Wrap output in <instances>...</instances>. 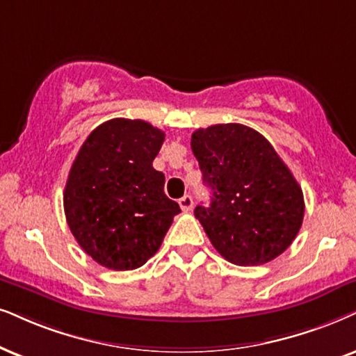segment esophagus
Masks as SVG:
<instances>
[{
  "label": "esophagus",
  "mask_w": 356,
  "mask_h": 356,
  "mask_svg": "<svg viewBox=\"0 0 356 356\" xmlns=\"http://www.w3.org/2000/svg\"><path fill=\"white\" fill-rule=\"evenodd\" d=\"M179 205H181L182 211H191L193 207V199L191 195H184L181 200H179Z\"/></svg>",
  "instance_id": "esophagus-1"
}]
</instances>
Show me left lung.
Listing matches in <instances>:
<instances>
[{"label": "left lung", "mask_w": 356, "mask_h": 356, "mask_svg": "<svg viewBox=\"0 0 356 356\" xmlns=\"http://www.w3.org/2000/svg\"><path fill=\"white\" fill-rule=\"evenodd\" d=\"M210 205L193 213L213 248L238 266H258L289 248L304 218L302 188L263 134L213 124L192 134Z\"/></svg>", "instance_id": "8db88e82"}]
</instances>
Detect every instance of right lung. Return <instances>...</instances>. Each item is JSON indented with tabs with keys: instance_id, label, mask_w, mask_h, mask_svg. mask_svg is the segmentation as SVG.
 Masks as SVG:
<instances>
[{
	"instance_id": "add662e5",
	"label": "right lung",
	"mask_w": 356,
	"mask_h": 356,
	"mask_svg": "<svg viewBox=\"0 0 356 356\" xmlns=\"http://www.w3.org/2000/svg\"><path fill=\"white\" fill-rule=\"evenodd\" d=\"M164 136L143 120L105 121L88 134L72 164L64 191L67 223L102 266H143L181 211L164 193V174L152 168Z\"/></svg>"
}]
</instances>
